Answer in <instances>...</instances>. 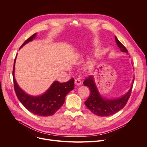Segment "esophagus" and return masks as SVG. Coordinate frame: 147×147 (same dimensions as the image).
Wrapping results in <instances>:
<instances>
[{"instance_id":"esophagus-1","label":"esophagus","mask_w":147,"mask_h":147,"mask_svg":"<svg viewBox=\"0 0 147 147\" xmlns=\"http://www.w3.org/2000/svg\"><path fill=\"white\" fill-rule=\"evenodd\" d=\"M75 84H76V85H78V86L80 85V84H82V82H81L80 79H79V78L76 79H75Z\"/></svg>"}]
</instances>
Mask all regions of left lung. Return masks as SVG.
Instances as JSON below:
<instances>
[{
    "instance_id": "left-lung-1",
    "label": "left lung",
    "mask_w": 147,
    "mask_h": 147,
    "mask_svg": "<svg viewBox=\"0 0 147 147\" xmlns=\"http://www.w3.org/2000/svg\"><path fill=\"white\" fill-rule=\"evenodd\" d=\"M115 40L118 47L123 52L127 53V50L123 45L115 36ZM134 79L132 80V84L126 94L121 97L108 99L102 97L100 94L96 85L94 76H89V78L84 80L83 84L89 87L90 93L89 98L84 102V104L88 109L94 114L101 117H107L117 113L124 107L130 97Z\"/></svg>"
}]
</instances>
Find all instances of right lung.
<instances>
[{
	"label": "right lung",
	"instance_id": "add662e5",
	"mask_svg": "<svg viewBox=\"0 0 147 147\" xmlns=\"http://www.w3.org/2000/svg\"><path fill=\"white\" fill-rule=\"evenodd\" d=\"M37 33H34L20 47L34 39ZM17 58V56H16ZM16 58L14 60L13 68V80L14 89L17 96L21 104L27 110L39 116H50L55 114L63 105L65 98L69 92L74 88V79H71L67 82L59 83L54 81L42 95L38 96L30 95L23 90L19 86L15 78V64Z\"/></svg>",
	"mask_w": 147,
	"mask_h": 147
}]
</instances>
